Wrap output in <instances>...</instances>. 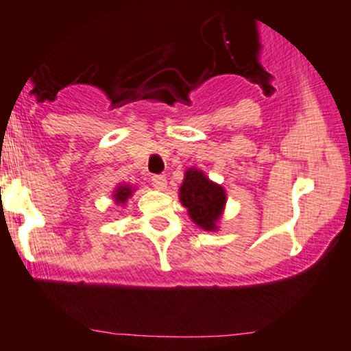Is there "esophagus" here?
I'll list each match as a JSON object with an SVG mask.
<instances>
[{"label":"esophagus","mask_w":351,"mask_h":351,"mask_svg":"<svg viewBox=\"0 0 351 351\" xmlns=\"http://www.w3.org/2000/svg\"><path fill=\"white\" fill-rule=\"evenodd\" d=\"M151 185L154 188H158V190H163L166 186V176L163 175H153L151 176Z\"/></svg>","instance_id":"1"}]
</instances>
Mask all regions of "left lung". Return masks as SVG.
<instances>
[{
	"label": "left lung",
	"instance_id": "8db88e82",
	"mask_svg": "<svg viewBox=\"0 0 351 351\" xmlns=\"http://www.w3.org/2000/svg\"><path fill=\"white\" fill-rule=\"evenodd\" d=\"M180 200L191 220L205 230H213L225 205V191L210 182L200 169H188L180 188Z\"/></svg>",
	"mask_w": 351,
	"mask_h": 351
}]
</instances>
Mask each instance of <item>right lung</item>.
<instances>
[{
    "label": "right lung",
    "mask_w": 351,
    "mask_h": 351,
    "mask_svg": "<svg viewBox=\"0 0 351 351\" xmlns=\"http://www.w3.org/2000/svg\"><path fill=\"white\" fill-rule=\"evenodd\" d=\"M131 193L132 190L129 186H119L116 190V193H114V200H116L117 204H124V202L131 197Z\"/></svg>",
    "instance_id": "1"
}]
</instances>
